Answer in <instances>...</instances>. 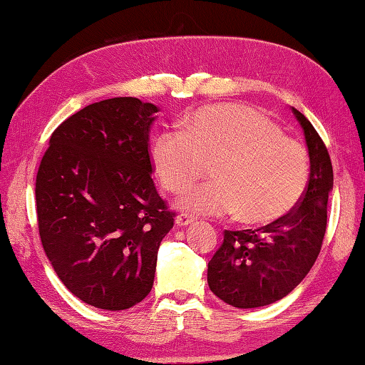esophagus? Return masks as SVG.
I'll list each match as a JSON object with an SVG mask.
<instances>
[{"label":"esophagus","mask_w":365,"mask_h":365,"mask_svg":"<svg viewBox=\"0 0 365 365\" xmlns=\"http://www.w3.org/2000/svg\"><path fill=\"white\" fill-rule=\"evenodd\" d=\"M194 222V217H192L190 215H187V212H181V215L176 216V224L181 225V227H185Z\"/></svg>","instance_id":"esophagus-1"}]
</instances>
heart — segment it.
Segmentation results:
<instances>
[{
  "label": "heart",
  "instance_id": "b5f03b06",
  "mask_svg": "<svg viewBox=\"0 0 365 365\" xmlns=\"http://www.w3.org/2000/svg\"><path fill=\"white\" fill-rule=\"evenodd\" d=\"M150 157L160 184L171 194H181L211 165L215 181L189 190L184 208L206 216L238 212L240 221L252 225L291 212L310 176L305 148L242 103L197 109L182 132L155 135Z\"/></svg>",
  "mask_w": 365,
  "mask_h": 365
}]
</instances>
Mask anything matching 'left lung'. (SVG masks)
<instances>
[{
	"label": "left lung",
	"instance_id": "obj_1",
	"mask_svg": "<svg viewBox=\"0 0 365 365\" xmlns=\"http://www.w3.org/2000/svg\"><path fill=\"white\" fill-rule=\"evenodd\" d=\"M304 130L310 157L305 194L295 208L260 229L225 230L208 262L212 294L237 308H257L286 297L318 259L327 225L329 192L334 187L331 157L304 114L292 108Z\"/></svg>",
	"mask_w": 365,
	"mask_h": 365
}]
</instances>
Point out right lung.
Listing matches in <instances>:
<instances>
[{
    "label": "right lung",
    "mask_w": 365,
    "mask_h": 365,
    "mask_svg": "<svg viewBox=\"0 0 365 365\" xmlns=\"http://www.w3.org/2000/svg\"><path fill=\"white\" fill-rule=\"evenodd\" d=\"M157 111L133 97L86 106L53 130L36 175L46 256L76 297L101 310H127L150 292L175 222L150 178Z\"/></svg>",
    "instance_id": "right-lung-1"
}]
</instances>
